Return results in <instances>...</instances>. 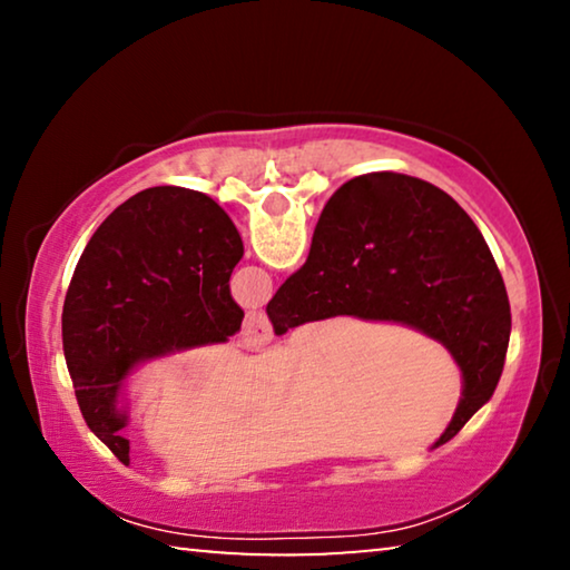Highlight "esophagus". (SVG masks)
I'll list each match as a JSON object with an SVG mask.
<instances>
[{
	"instance_id": "34e87169",
	"label": "esophagus",
	"mask_w": 570,
	"mask_h": 570,
	"mask_svg": "<svg viewBox=\"0 0 570 570\" xmlns=\"http://www.w3.org/2000/svg\"><path fill=\"white\" fill-rule=\"evenodd\" d=\"M272 340L274 330L268 316L264 312H248L244 326H240V342H244L246 350H262Z\"/></svg>"
}]
</instances>
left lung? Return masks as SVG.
Masks as SVG:
<instances>
[{
  "label": "left lung",
  "mask_w": 570,
  "mask_h": 570,
  "mask_svg": "<svg viewBox=\"0 0 570 570\" xmlns=\"http://www.w3.org/2000/svg\"><path fill=\"white\" fill-rule=\"evenodd\" d=\"M244 244L206 193L158 186L102 220L75 266L62 308V350L88 428L130 462L118 390L135 364L240 330L228 278Z\"/></svg>",
  "instance_id": "left-lung-1"
}]
</instances>
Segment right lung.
I'll return each mask as SVG.
<instances>
[{
    "mask_svg": "<svg viewBox=\"0 0 570 570\" xmlns=\"http://www.w3.org/2000/svg\"><path fill=\"white\" fill-rule=\"evenodd\" d=\"M266 314L276 334L346 314L445 344L465 390L435 448L493 397L510 342L508 292L480 228L445 190L402 173H370L334 193L306 264Z\"/></svg>",
    "mask_w": 570,
    "mask_h": 570,
    "instance_id": "obj_1",
    "label": "right lung"
}]
</instances>
